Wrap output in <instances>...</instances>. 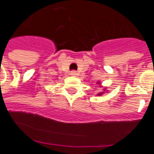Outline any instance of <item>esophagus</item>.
Listing matches in <instances>:
<instances>
[{"instance_id":"1","label":"esophagus","mask_w":154,"mask_h":154,"mask_svg":"<svg viewBox=\"0 0 154 154\" xmlns=\"http://www.w3.org/2000/svg\"><path fill=\"white\" fill-rule=\"evenodd\" d=\"M70 74L72 76H76V75H77V72H76V71H72Z\"/></svg>"}]
</instances>
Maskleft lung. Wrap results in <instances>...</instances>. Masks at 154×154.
I'll return each instance as SVG.
<instances>
[{"instance_id": "obj_1", "label": "left lung", "mask_w": 154, "mask_h": 154, "mask_svg": "<svg viewBox=\"0 0 154 154\" xmlns=\"http://www.w3.org/2000/svg\"><path fill=\"white\" fill-rule=\"evenodd\" d=\"M97 84H99V86H100V85H101V82H98ZM106 91H107L106 88H105V89H103V91H100V92H99V93H97V95L98 96V97H99V96H102V95H103L105 92H106Z\"/></svg>"}]
</instances>
